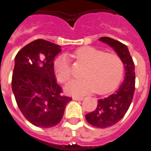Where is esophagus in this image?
I'll list each match as a JSON object with an SVG mask.
<instances>
[{
	"label": "esophagus",
	"mask_w": 151,
	"mask_h": 151,
	"mask_svg": "<svg viewBox=\"0 0 151 151\" xmlns=\"http://www.w3.org/2000/svg\"><path fill=\"white\" fill-rule=\"evenodd\" d=\"M73 100H75V101H83L84 98L83 97H73Z\"/></svg>",
	"instance_id": "34e87169"
}]
</instances>
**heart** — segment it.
Masks as SVG:
<instances>
[{"label": "heart", "mask_w": 151, "mask_h": 151, "mask_svg": "<svg viewBox=\"0 0 151 151\" xmlns=\"http://www.w3.org/2000/svg\"><path fill=\"white\" fill-rule=\"evenodd\" d=\"M73 56L77 62L84 64L81 73L83 78L73 80L65 86L68 94L79 96L94 91L97 94H105L114 90L122 79L124 63L117 54L83 46L76 50ZM54 70L56 78L62 83L71 78L70 67L64 56L54 60Z\"/></svg>", "instance_id": "heart-1"}]
</instances>
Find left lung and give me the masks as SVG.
<instances>
[{"mask_svg":"<svg viewBox=\"0 0 151 151\" xmlns=\"http://www.w3.org/2000/svg\"><path fill=\"white\" fill-rule=\"evenodd\" d=\"M101 42L111 47L122 58L125 68L122 83L113 94L97 101V106L85 116L87 122L98 128H106L117 123L127 113L135 92V64L127 45L109 37H101Z\"/></svg>","mask_w":151,"mask_h":151,"instance_id":"left-lung-1","label":"left lung"}]
</instances>
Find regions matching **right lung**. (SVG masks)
<instances>
[{
	"mask_svg": "<svg viewBox=\"0 0 151 151\" xmlns=\"http://www.w3.org/2000/svg\"><path fill=\"white\" fill-rule=\"evenodd\" d=\"M61 46L45 40L25 45L15 58L11 87L24 116L34 126L49 128L62 120L71 97L61 95L54 71V59Z\"/></svg>",
	"mask_w": 151,
	"mask_h": 151,
	"instance_id": "obj_1",
	"label": "right lung"
}]
</instances>
